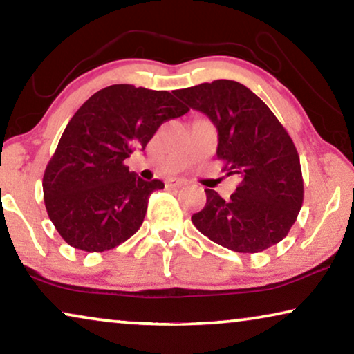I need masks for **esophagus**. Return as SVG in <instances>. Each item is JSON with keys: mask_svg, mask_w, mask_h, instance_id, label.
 <instances>
[{"mask_svg": "<svg viewBox=\"0 0 354 354\" xmlns=\"http://www.w3.org/2000/svg\"><path fill=\"white\" fill-rule=\"evenodd\" d=\"M186 181H183V179H168L167 181V186L170 187H183Z\"/></svg>", "mask_w": 354, "mask_h": 354, "instance_id": "obj_1", "label": "esophagus"}]
</instances>
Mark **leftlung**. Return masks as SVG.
I'll use <instances>...</instances> for the list:
<instances>
[{
  "label": "left lung",
  "instance_id": "left-lung-1",
  "mask_svg": "<svg viewBox=\"0 0 354 354\" xmlns=\"http://www.w3.org/2000/svg\"><path fill=\"white\" fill-rule=\"evenodd\" d=\"M218 129L223 170L239 178L229 201L205 189L207 203L192 223L229 250L258 253L287 236L303 205L297 147L271 109L243 84L215 80L175 91Z\"/></svg>",
  "mask_w": 354,
  "mask_h": 354
}]
</instances>
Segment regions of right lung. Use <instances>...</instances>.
Instances as JSON below:
<instances>
[{
  "label": "right lung",
  "mask_w": 354,
  "mask_h": 354,
  "mask_svg": "<svg viewBox=\"0 0 354 354\" xmlns=\"http://www.w3.org/2000/svg\"><path fill=\"white\" fill-rule=\"evenodd\" d=\"M189 112L175 93L112 84L94 93L64 129L43 176L49 220L68 245L106 252L141 227L160 179L144 181L125 160L163 122Z\"/></svg>",
  "instance_id": "right-lung-1"
}]
</instances>
